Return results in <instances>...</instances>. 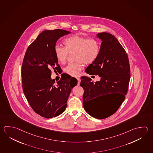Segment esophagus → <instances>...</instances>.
<instances>
[{
	"mask_svg": "<svg viewBox=\"0 0 153 153\" xmlns=\"http://www.w3.org/2000/svg\"><path fill=\"white\" fill-rule=\"evenodd\" d=\"M77 81H78V85H79V83H80V82H81V79H80V78H77Z\"/></svg>",
	"mask_w": 153,
	"mask_h": 153,
	"instance_id": "1",
	"label": "esophagus"
}]
</instances>
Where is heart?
<instances>
[{
  "label": "heart",
  "mask_w": 153,
  "mask_h": 153,
  "mask_svg": "<svg viewBox=\"0 0 153 153\" xmlns=\"http://www.w3.org/2000/svg\"><path fill=\"white\" fill-rule=\"evenodd\" d=\"M64 47L56 45L54 47L55 57L61 64L65 63L69 54L75 53L76 62L69 64L64 68V72L73 77L80 75L83 64H90L97 59L101 50L100 42L95 38H88L80 35H74L63 41Z\"/></svg>",
  "instance_id": "heart-1"
}]
</instances>
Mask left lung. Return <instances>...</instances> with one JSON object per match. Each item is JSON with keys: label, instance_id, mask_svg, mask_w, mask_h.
I'll return each mask as SVG.
<instances>
[{"label": "left lung", "instance_id": "8db88e82", "mask_svg": "<svg viewBox=\"0 0 153 153\" xmlns=\"http://www.w3.org/2000/svg\"><path fill=\"white\" fill-rule=\"evenodd\" d=\"M97 36L102 41L100 52L85 71L90 75H98L101 80L93 83L89 77L83 76L80 85L84 89L83 107L86 112L93 117L104 119L116 113L124 101L129 84L130 69L127 52L114 36L102 32ZM108 93L118 94V100L107 110L101 111L96 99Z\"/></svg>", "mask_w": 153, "mask_h": 153}]
</instances>
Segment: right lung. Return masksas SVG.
I'll return each mask as SVG.
<instances>
[{
    "label": "right lung",
    "instance_id": "obj_1",
    "mask_svg": "<svg viewBox=\"0 0 153 153\" xmlns=\"http://www.w3.org/2000/svg\"><path fill=\"white\" fill-rule=\"evenodd\" d=\"M70 32L56 29L45 30L26 50L22 66V87L27 100L35 113L46 118L65 111L72 88L77 84L75 78L61 77L55 83L51 70L61 71L55 57L54 47L58 39Z\"/></svg>",
    "mask_w": 153,
    "mask_h": 153
}]
</instances>
